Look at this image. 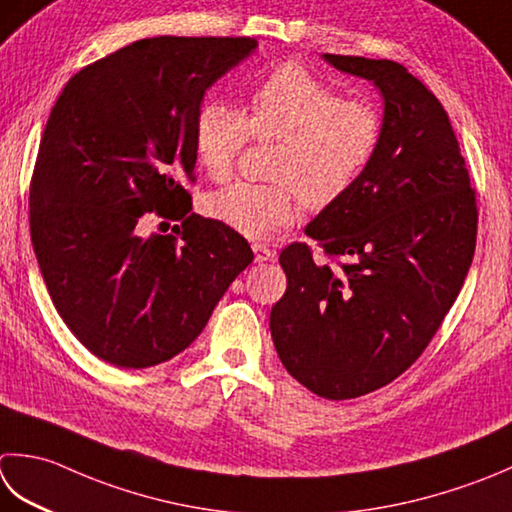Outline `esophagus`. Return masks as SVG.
Here are the masks:
<instances>
[{
    "instance_id": "obj_1",
    "label": "esophagus",
    "mask_w": 512,
    "mask_h": 512,
    "mask_svg": "<svg viewBox=\"0 0 512 512\" xmlns=\"http://www.w3.org/2000/svg\"><path fill=\"white\" fill-rule=\"evenodd\" d=\"M253 253H255V262L264 264V262H273V259L277 257V253L273 248H268L264 244H253Z\"/></svg>"
}]
</instances>
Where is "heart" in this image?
Masks as SVG:
<instances>
[{
	"mask_svg": "<svg viewBox=\"0 0 512 512\" xmlns=\"http://www.w3.org/2000/svg\"><path fill=\"white\" fill-rule=\"evenodd\" d=\"M250 135L279 139L273 184L235 182L206 197V213L242 237L270 239L297 219L299 204L328 208L346 197L373 164L384 124L368 104L348 102L297 64L259 79L248 95V117L222 99H206L195 117L199 168L224 182Z\"/></svg>",
	"mask_w": 512,
	"mask_h": 512,
	"instance_id": "obj_1",
	"label": "heart"
}]
</instances>
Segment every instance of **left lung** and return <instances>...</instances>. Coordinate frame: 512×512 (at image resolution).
I'll use <instances>...</instances> for the list:
<instances>
[{"label":"left lung","instance_id":"1","mask_svg":"<svg viewBox=\"0 0 512 512\" xmlns=\"http://www.w3.org/2000/svg\"><path fill=\"white\" fill-rule=\"evenodd\" d=\"M373 82L384 135L373 164L304 233L342 257L317 264L306 244L279 255L288 286L270 310L279 359L326 399H353L413 366L464 286L477 237L475 190L442 104L388 59L322 55Z\"/></svg>","mask_w":512,"mask_h":512}]
</instances>
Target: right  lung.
I'll return each mask as SVG.
<instances>
[{
	"mask_svg": "<svg viewBox=\"0 0 512 512\" xmlns=\"http://www.w3.org/2000/svg\"><path fill=\"white\" fill-rule=\"evenodd\" d=\"M255 50L250 37L139 39L70 77L50 110L30 239L59 317L108 364L182 353L253 262L242 235L190 213L184 186L206 90ZM148 212L183 224L144 236Z\"/></svg>",
	"mask_w": 512,
	"mask_h": 512,
	"instance_id": "obj_1",
	"label": "right lung"
}]
</instances>
